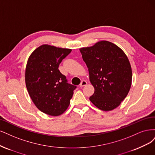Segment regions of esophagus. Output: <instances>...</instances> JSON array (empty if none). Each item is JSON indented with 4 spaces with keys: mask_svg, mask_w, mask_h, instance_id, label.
<instances>
[{
    "mask_svg": "<svg viewBox=\"0 0 155 155\" xmlns=\"http://www.w3.org/2000/svg\"><path fill=\"white\" fill-rule=\"evenodd\" d=\"M87 82L86 81H82V82H81V83L80 84V87H83V86H86L87 85Z\"/></svg>",
    "mask_w": 155,
    "mask_h": 155,
    "instance_id": "esophagus-1",
    "label": "esophagus"
}]
</instances>
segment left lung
Returning <instances> with one entry per match:
<instances>
[{
    "instance_id": "obj_1",
    "label": "left lung",
    "mask_w": 155,
    "mask_h": 155,
    "mask_svg": "<svg viewBox=\"0 0 155 155\" xmlns=\"http://www.w3.org/2000/svg\"><path fill=\"white\" fill-rule=\"evenodd\" d=\"M80 51L94 88L90 101L102 111L117 107L131 86V67L126 54L117 45L106 41Z\"/></svg>"
}]
</instances>
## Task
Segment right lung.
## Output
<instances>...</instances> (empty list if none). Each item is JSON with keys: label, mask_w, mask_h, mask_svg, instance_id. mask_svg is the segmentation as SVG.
Instances as JSON below:
<instances>
[{"label": "right lung", "mask_w": 155, "mask_h": 155, "mask_svg": "<svg viewBox=\"0 0 155 155\" xmlns=\"http://www.w3.org/2000/svg\"><path fill=\"white\" fill-rule=\"evenodd\" d=\"M71 51L45 44L37 48L28 61L25 75L28 91L37 107L49 115L58 116L66 111L77 88L58 69Z\"/></svg>", "instance_id": "right-lung-1"}]
</instances>
